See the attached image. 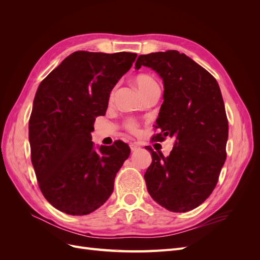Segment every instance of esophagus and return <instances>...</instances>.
Instances as JSON below:
<instances>
[{
  "instance_id": "34e87169",
  "label": "esophagus",
  "mask_w": 260,
  "mask_h": 260,
  "mask_svg": "<svg viewBox=\"0 0 260 260\" xmlns=\"http://www.w3.org/2000/svg\"><path fill=\"white\" fill-rule=\"evenodd\" d=\"M130 148H131L132 152H136V151H138V149L140 148V144L139 143H131L130 144Z\"/></svg>"
}]
</instances>
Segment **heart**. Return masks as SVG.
Wrapping results in <instances>:
<instances>
[{
	"label": "heart",
	"instance_id": "heart-1",
	"mask_svg": "<svg viewBox=\"0 0 260 260\" xmlns=\"http://www.w3.org/2000/svg\"><path fill=\"white\" fill-rule=\"evenodd\" d=\"M136 84L138 85L139 90L142 92L144 95L147 94L149 91L153 90L154 88H157L158 84L155 81L154 78H152L151 76L148 75H139L136 78ZM115 96V89H113L109 93V101H112ZM123 127L124 129L129 131L132 135H137L139 132V128H140V123L136 120L133 119V118H128L127 120L124 121L123 123Z\"/></svg>",
	"mask_w": 260,
	"mask_h": 260
}]
</instances>
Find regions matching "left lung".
Masks as SVG:
<instances>
[{"label": "left lung", "mask_w": 260, "mask_h": 260, "mask_svg": "<svg viewBox=\"0 0 260 260\" xmlns=\"http://www.w3.org/2000/svg\"><path fill=\"white\" fill-rule=\"evenodd\" d=\"M152 68L164 81V103L152 142L175 138L169 156L154 152L144 179L152 199L170 211L200 206L214 191L226 158L228 118L217 80L183 53L140 55L136 68Z\"/></svg>", "instance_id": "obj_1"}]
</instances>
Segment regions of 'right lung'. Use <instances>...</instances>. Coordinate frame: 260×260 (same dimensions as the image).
I'll list each match as a JSON object with an SVG mask.
<instances>
[{"label": "right lung", "mask_w": 260, "mask_h": 260, "mask_svg": "<svg viewBox=\"0 0 260 260\" xmlns=\"http://www.w3.org/2000/svg\"><path fill=\"white\" fill-rule=\"evenodd\" d=\"M136 58L128 52L77 51L39 85L29 119L31 161L43 196L65 214L88 215L113 193L130 147L118 140L96 151L91 132Z\"/></svg>", "instance_id": "right-lung-1"}]
</instances>
